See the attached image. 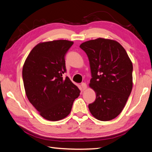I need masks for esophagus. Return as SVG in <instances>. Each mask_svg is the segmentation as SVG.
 <instances>
[{"mask_svg":"<svg viewBox=\"0 0 152 152\" xmlns=\"http://www.w3.org/2000/svg\"><path fill=\"white\" fill-rule=\"evenodd\" d=\"M81 87H82V90H85V89H87V88H88V87H87V84L86 83H81Z\"/></svg>","mask_w":152,"mask_h":152,"instance_id":"34e87169","label":"esophagus"}]
</instances>
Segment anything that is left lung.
Wrapping results in <instances>:
<instances>
[{
  "instance_id": "left-lung-1",
  "label": "left lung",
  "mask_w": 152,
  "mask_h": 152,
  "mask_svg": "<svg viewBox=\"0 0 152 152\" xmlns=\"http://www.w3.org/2000/svg\"><path fill=\"white\" fill-rule=\"evenodd\" d=\"M80 47L88 57L92 75L89 87L96 93L89 111L100 121L112 120L121 112L131 93L133 63L114 40L99 38Z\"/></svg>"
}]
</instances>
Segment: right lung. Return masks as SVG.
<instances>
[{
	"label": "right lung",
	"mask_w": 152,
	"mask_h": 152,
	"mask_svg": "<svg viewBox=\"0 0 152 152\" xmlns=\"http://www.w3.org/2000/svg\"><path fill=\"white\" fill-rule=\"evenodd\" d=\"M73 42L57 40L36 45L23 66V80L27 99L39 114L47 120L65 118L80 95L78 87L66 72L64 56Z\"/></svg>",
	"instance_id": "right-lung-1"
}]
</instances>
